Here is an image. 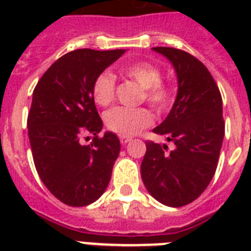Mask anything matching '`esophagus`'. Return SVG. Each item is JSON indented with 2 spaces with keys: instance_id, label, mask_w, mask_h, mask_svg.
Listing matches in <instances>:
<instances>
[{
  "instance_id": "34e87169",
  "label": "esophagus",
  "mask_w": 251,
  "mask_h": 251,
  "mask_svg": "<svg viewBox=\"0 0 251 251\" xmlns=\"http://www.w3.org/2000/svg\"><path fill=\"white\" fill-rule=\"evenodd\" d=\"M130 141H131V138H130V137H124V135H121V137H120V142H121L122 145H126V143H129Z\"/></svg>"
}]
</instances>
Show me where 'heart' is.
Returning a JSON list of instances; mask_svg holds the SVG:
<instances>
[{"label":"heart","instance_id":"heart-1","mask_svg":"<svg viewBox=\"0 0 251 251\" xmlns=\"http://www.w3.org/2000/svg\"><path fill=\"white\" fill-rule=\"evenodd\" d=\"M120 73L142 87L141 100H145L155 112H164L172 102L171 86L161 79L163 73L156 65L138 61L124 65ZM116 95V76L109 72L100 73L92 83V96L96 104L109 105ZM106 127L124 137L134 135L151 125L152 117L146 108L116 106L105 113Z\"/></svg>","mask_w":251,"mask_h":251}]
</instances>
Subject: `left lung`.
Instances as JSON below:
<instances>
[{"label": "left lung", "instance_id": "left-lung-1", "mask_svg": "<svg viewBox=\"0 0 251 251\" xmlns=\"http://www.w3.org/2000/svg\"><path fill=\"white\" fill-rule=\"evenodd\" d=\"M153 50L175 66L178 92L168 117L153 133L173 142H146L142 179L153 198L169 207H182L206 190L218 167L226 124L219 87L204 65L190 53L169 47Z\"/></svg>", "mask_w": 251, "mask_h": 251}]
</instances>
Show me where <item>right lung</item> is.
Returning a JSON list of instances; mask_svg holds the SVG:
<instances>
[{"mask_svg": "<svg viewBox=\"0 0 251 251\" xmlns=\"http://www.w3.org/2000/svg\"><path fill=\"white\" fill-rule=\"evenodd\" d=\"M124 52L76 49L66 53L33 90L27 118L33 163L47 189L68 206L94 203L110 181L121 145L110 131L98 135L102 121L92 83ZM87 133L94 135L93 143L82 145L80 139Z\"/></svg>", "mask_w": 251, "mask_h": 251, "instance_id": "right-lung-1", "label": "right lung"}]
</instances>
